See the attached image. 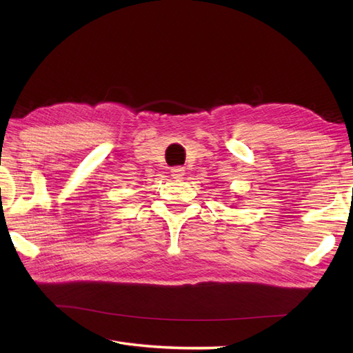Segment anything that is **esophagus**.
I'll return each instance as SVG.
<instances>
[{"instance_id":"1","label":"esophagus","mask_w":353,"mask_h":353,"mask_svg":"<svg viewBox=\"0 0 353 353\" xmlns=\"http://www.w3.org/2000/svg\"><path fill=\"white\" fill-rule=\"evenodd\" d=\"M171 176H172V179H183L185 168L183 167H172L171 168Z\"/></svg>"}]
</instances>
